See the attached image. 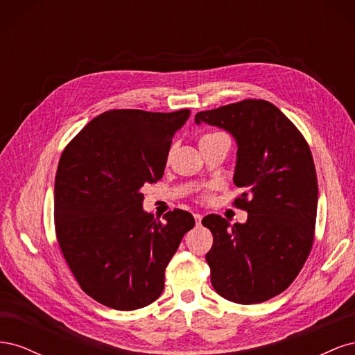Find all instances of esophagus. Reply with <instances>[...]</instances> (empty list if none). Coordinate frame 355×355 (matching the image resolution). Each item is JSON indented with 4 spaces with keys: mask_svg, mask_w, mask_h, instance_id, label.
Instances as JSON below:
<instances>
[{
    "mask_svg": "<svg viewBox=\"0 0 355 355\" xmlns=\"http://www.w3.org/2000/svg\"><path fill=\"white\" fill-rule=\"evenodd\" d=\"M194 218H196V223H197V225H201V219H202L201 214H200V213H196Z\"/></svg>",
    "mask_w": 355,
    "mask_h": 355,
    "instance_id": "esophagus-1",
    "label": "esophagus"
}]
</instances>
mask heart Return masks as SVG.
<instances>
[{"instance_id": "heart-1", "label": "heart", "mask_w": 355, "mask_h": 355, "mask_svg": "<svg viewBox=\"0 0 355 355\" xmlns=\"http://www.w3.org/2000/svg\"><path fill=\"white\" fill-rule=\"evenodd\" d=\"M214 135H218V133H209V135H204V136L201 137V141H202V139H206V137H210V136H214Z\"/></svg>"}]
</instances>
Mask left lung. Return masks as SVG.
<instances>
[{"mask_svg":"<svg viewBox=\"0 0 355 355\" xmlns=\"http://www.w3.org/2000/svg\"><path fill=\"white\" fill-rule=\"evenodd\" d=\"M196 123L230 132L237 142L235 206L244 223L207 214L211 286L235 304H259L292 284L314 243L318 185L313 155L295 124L266 101L245 99L201 111Z\"/></svg>","mask_w":355,"mask_h":355,"instance_id":"obj_1","label":"left lung"}]
</instances>
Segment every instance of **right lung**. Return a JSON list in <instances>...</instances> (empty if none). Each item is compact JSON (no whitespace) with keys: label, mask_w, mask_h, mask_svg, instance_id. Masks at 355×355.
<instances>
[{"label":"right lung","mask_w":355,"mask_h":355,"mask_svg":"<svg viewBox=\"0 0 355 355\" xmlns=\"http://www.w3.org/2000/svg\"><path fill=\"white\" fill-rule=\"evenodd\" d=\"M191 111L112 110L92 120L62 153L55 179L59 247L75 280L98 302L133 311L153 304L184 235L189 211L155 220L145 184L163 178L171 139Z\"/></svg>","instance_id":"obj_1"}]
</instances>
